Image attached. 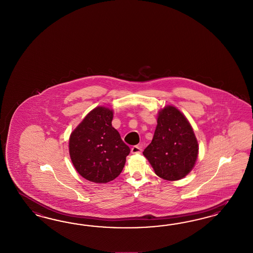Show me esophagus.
Instances as JSON below:
<instances>
[{"label": "esophagus", "mask_w": 253, "mask_h": 253, "mask_svg": "<svg viewBox=\"0 0 253 253\" xmlns=\"http://www.w3.org/2000/svg\"><path fill=\"white\" fill-rule=\"evenodd\" d=\"M130 152L132 154H139L142 152V147L140 146H133L130 149Z\"/></svg>", "instance_id": "1"}]
</instances>
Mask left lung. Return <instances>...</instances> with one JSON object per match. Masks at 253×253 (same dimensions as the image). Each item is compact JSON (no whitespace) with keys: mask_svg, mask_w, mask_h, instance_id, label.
<instances>
[{"mask_svg":"<svg viewBox=\"0 0 253 253\" xmlns=\"http://www.w3.org/2000/svg\"><path fill=\"white\" fill-rule=\"evenodd\" d=\"M199 144L190 123L176 107L159 112L152 142L144 150L158 176L180 180L191 171L198 158Z\"/></svg>","mask_w":253,"mask_h":253,"instance_id":"8db88e82","label":"left lung"}]
</instances>
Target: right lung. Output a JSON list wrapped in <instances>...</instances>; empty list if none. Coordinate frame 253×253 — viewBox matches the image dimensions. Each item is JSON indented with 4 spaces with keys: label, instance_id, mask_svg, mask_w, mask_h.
I'll return each instance as SVG.
<instances>
[{
    "label": "right lung",
    "instance_id": "obj_1",
    "mask_svg": "<svg viewBox=\"0 0 253 253\" xmlns=\"http://www.w3.org/2000/svg\"><path fill=\"white\" fill-rule=\"evenodd\" d=\"M113 111L95 107L72 131L69 155L77 171L88 181L105 184L123 171L130 147L112 127Z\"/></svg>",
    "mask_w": 253,
    "mask_h": 253
}]
</instances>
